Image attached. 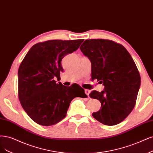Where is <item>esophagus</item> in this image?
I'll list each match as a JSON object with an SVG mask.
<instances>
[{
	"instance_id": "esophagus-1",
	"label": "esophagus",
	"mask_w": 153,
	"mask_h": 153,
	"mask_svg": "<svg viewBox=\"0 0 153 153\" xmlns=\"http://www.w3.org/2000/svg\"><path fill=\"white\" fill-rule=\"evenodd\" d=\"M90 92H91L90 90H88V89H85V93L87 95L88 97V95H89V94H90Z\"/></svg>"
}]
</instances>
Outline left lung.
<instances>
[{
  "instance_id": "1",
  "label": "left lung",
  "mask_w": 153,
  "mask_h": 153,
  "mask_svg": "<svg viewBox=\"0 0 153 153\" xmlns=\"http://www.w3.org/2000/svg\"><path fill=\"white\" fill-rule=\"evenodd\" d=\"M80 49L91 62L92 78L104 86L101 92L90 94L101 103L93 117L106 125L121 123L133 110L140 85L132 57L122 45L110 40H86Z\"/></svg>"
}]
</instances>
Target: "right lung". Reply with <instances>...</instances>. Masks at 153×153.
Returning a JSON list of instances; mask_svg holds the SVG:
<instances>
[{"mask_svg":"<svg viewBox=\"0 0 153 153\" xmlns=\"http://www.w3.org/2000/svg\"><path fill=\"white\" fill-rule=\"evenodd\" d=\"M84 40H51L31 47L18 70V97L27 114L40 125L51 126L65 118L71 101L87 95L66 87L54 78L63 71L61 60L76 51ZM76 85L78 87H80Z\"/></svg>","mask_w":153,"mask_h":153,"instance_id":"1","label":"right lung"}]
</instances>
